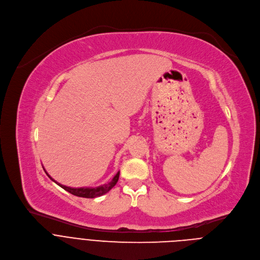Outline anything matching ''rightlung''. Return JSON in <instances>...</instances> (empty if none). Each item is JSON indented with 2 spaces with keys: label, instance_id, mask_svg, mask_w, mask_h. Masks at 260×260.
<instances>
[{
  "label": "right lung",
  "instance_id": "obj_1",
  "mask_svg": "<svg viewBox=\"0 0 260 260\" xmlns=\"http://www.w3.org/2000/svg\"><path fill=\"white\" fill-rule=\"evenodd\" d=\"M44 169V168H43ZM45 171V170H44ZM46 173V171H45ZM47 176L53 181L55 182L58 186H60L61 188H63L64 190H67L68 192L72 193L73 196H76V197H80V198H86V199H93V198H96V197H101L105 193H107L111 188H113L118 179H119V172L114 176V178L111 180L109 183L107 184H104V185H101V186H98V187H77V188H74V187H68L66 186V185H62L58 182H56L55 180H53L49 175L48 173H46Z\"/></svg>",
  "mask_w": 260,
  "mask_h": 260
}]
</instances>
